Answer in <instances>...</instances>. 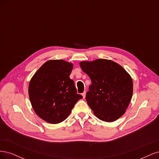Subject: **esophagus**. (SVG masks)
I'll return each instance as SVG.
<instances>
[{"label":"esophagus","instance_id":"obj_1","mask_svg":"<svg viewBox=\"0 0 159 159\" xmlns=\"http://www.w3.org/2000/svg\"><path fill=\"white\" fill-rule=\"evenodd\" d=\"M85 94H86V93H85V91H84V92L82 93V96H83L84 98H85Z\"/></svg>","mask_w":159,"mask_h":159}]
</instances>
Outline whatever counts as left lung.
<instances>
[{
  "label": "left lung",
  "mask_w": 159,
  "mask_h": 159,
  "mask_svg": "<svg viewBox=\"0 0 159 159\" xmlns=\"http://www.w3.org/2000/svg\"><path fill=\"white\" fill-rule=\"evenodd\" d=\"M80 66L91 80L85 98L89 107L102 121H116L125 113L132 98L131 75L121 66L106 59L83 61Z\"/></svg>",
  "instance_id": "obj_1"
}]
</instances>
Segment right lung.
I'll return each mask as SVG.
<instances>
[{
  "label": "right lung",
  "instance_id": "add662e5",
  "mask_svg": "<svg viewBox=\"0 0 159 159\" xmlns=\"http://www.w3.org/2000/svg\"><path fill=\"white\" fill-rule=\"evenodd\" d=\"M74 65L63 60L47 61L34 74L28 85L32 107L44 121L57 124L69 116L82 95L77 93L70 75Z\"/></svg>",
  "mask_w": 159,
  "mask_h": 159
}]
</instances>
